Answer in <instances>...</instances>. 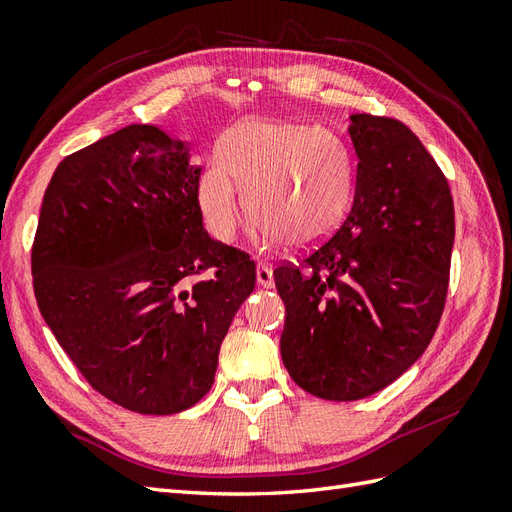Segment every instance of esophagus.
<instances>
[{
    "instance_id": "obj_1",
    "label": "esophagus",
    "mask_w": 512,
    "mask_h": 512,
    "mask_svg": "<svg viewBox=\"0 0 512 512\" xmlns=\"http://www.w3.org/2000/svg\"><path fill=\"white\" fill-rule=\"evenodd\" d=\"M257 283L261 287H274V274L268 264H259L257 266Z\"/></svg>"
}]
</instances>
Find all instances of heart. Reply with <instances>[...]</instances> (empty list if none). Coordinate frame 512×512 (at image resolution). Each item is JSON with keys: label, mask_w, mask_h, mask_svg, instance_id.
Segmentation results:
<instances>
[{"label": "heart", "mask_w": 512, "mask_h": 512, "mask_svg": "<svg viewBox=\"0 0 512 512\" xmlns=\"http://www.w3.org/2000/svg\"><path fill=\"white\" fill-rule=\"evenodd\" d=\"M220 157L203 164L196 183L205 227L233 242L242 222V196L261 240L303 248L326 238L355 196V160L331 129L251 119L231 127Z\"/></svg>", "instance_id": "1"}]
</instances>
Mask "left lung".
I'll list each match as a JSON object with an SVG mask.
<instances>
[{"mask_svg": "<svg viewBox=\"0 0 512 512\" xmlns=\"http://www.w3.org/2000/svg\"><path fill=\"white\" fill-rule=\"evenodd\" d=\"M355 201L333 238L274 270L285 303L283 365L335 402L368 398L424 355L450 283L454 203L413 131L352 114Z\"/></svg>", "mask_w": 512, "mask_h": 512, "instance_id": "obj_1", "label": "left lung"}]
</instances>
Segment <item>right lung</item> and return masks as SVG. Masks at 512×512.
<instances>
[{
    "mask_svg": "<svg viewBox=\"0 0 512 512\" xmlns=\"http://www.w3.org/2000/svg\"><path fill=\"white\" fill-rule=\"evenodd\" d=\"M199 175L181 140L127 125L64 157L43 196L38 309L90 387L127 411L199 402L255 290V261L203 229Z\"/></svg>",
    "mask_w": 512,
    "mask_h": 512,
    "instance_id": "add662e5",
    "label": "right lung"
}]
</instances>
